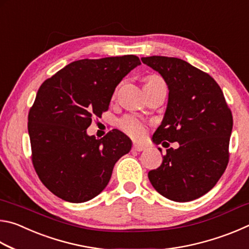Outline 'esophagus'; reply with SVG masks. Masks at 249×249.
I'll use <instances>...</instances> for the list:
<instances>
[{
  "label": "esophagus",
  "instance_id": "34e87169",
  "mask_svg": "<svg viewBox=\"0 0 249 249\" xmlns=\"http://www.w3.org/2000/svg\"><path fill=\"white\" fill-rule=\"evenodd\" d=\"M146 147L144 145H141V144H136V142H134L133 144V150L135 151H142V150H145Z\"/></svg>",
  "mask_w": 249,
  "mask_h": 249
}]
</instances>
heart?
<instances>
[{
    "instance_id": "1",
    "label": "heart",
    "mask_w": 249,
    "mask_h": 249,
    "mask_svg": "<svg viewBox=\"0 0 249 249\" xmlns=\"http://www.w3.org/2000/svg\"><path fill=\"white\" fill-rule=\"evenodd\" d=\"M160 80L161 79L157 77V75H150V77L147 78L146 84L160 81ZM120 127L123 129L126 134H128L129 136H132L133 138H136V140H140V138L144 137L147 132L146 122L133 115H127L123 117V119L120 121Z\"/></svg>"
}]
</instances>
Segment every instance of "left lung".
<instances>
[{"label":"left lung","instance_id":"1","mask_svg":"<svg viewBox=\"0 0 249 249\" xmlns=\"http://www.w3.org/2000/svg\"><path fill=\"white\" fill-rule=\"evenodd\" d=\"M142 61L158 71L169 89L153 141L163 147H169L167 141L179 142V148L167 149L160 167L148 172L149 181L167 199L196 200L216 184L229 163L231 108L215 80L182 59L151 56Z\"/></svg>","mask_w":249,"mask_h":249}]
</instances>
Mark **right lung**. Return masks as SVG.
I'll use <instances>...</instances> for the list:
<instances>
[{
  "label": "right lung",
  "instance_id": "1",
  "mask_svg": "<svg viewBox=\"0 0 249 249\" xmlns=\"http://www.w3.org/2000/svg\"><path fill=\"white\" fill-rule=\"evenodd\" d=\"M138 65L134 54L81 59L40 86L28 113L32 161L54 196L73 203L93 199L107 185L115 162L132 148L119 129L100 140L86 129L107 111L116 86Z\"/></svg>",
  "mask_w": 249,
  "mask_h": 249
}]
</instances>
